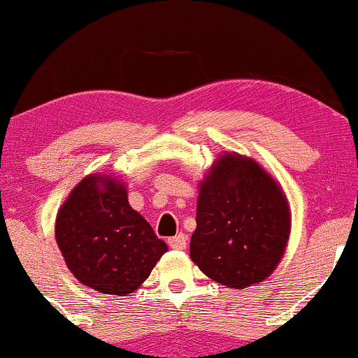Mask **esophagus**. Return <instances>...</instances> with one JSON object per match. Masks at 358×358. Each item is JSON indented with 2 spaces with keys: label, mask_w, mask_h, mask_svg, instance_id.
<instances>
[{
  "label": "esophagus",
  "mask_w": 358,
  "mask_h": 358,
  "mask_svg": "<svg viewBox=\"0 0 358 358\" xmlns=\"http://www.w3.org/2000/svg\"><path fill=\"white\" fill-rule=\"evenodd\" d=\"M168 244H170L171 249H178V250H183L185 248H187V236L185 234H176L175 237H170L168 239Z\"/></svg>",
  "instance_id": "34e87169"
}]
</instances>
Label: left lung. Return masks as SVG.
I'll use <instances>...</instances> for the list:
<instances>
[{"instance_id": "8db88e82", "label": "left lung", "mask_w": 358, "mask_h": 358, "mask_svg": "<svg viewBox=\"0 0 358 358\" xmlns=\"http://www.w3.org/2000/svg\"><path fill=\"white\" fill-rule=\"evenodd\" d=\"M289 237V207L254 159L220 156L200 185L192 261L213 281L244 289L276 269Z\"/></svg>"}]
</instances>
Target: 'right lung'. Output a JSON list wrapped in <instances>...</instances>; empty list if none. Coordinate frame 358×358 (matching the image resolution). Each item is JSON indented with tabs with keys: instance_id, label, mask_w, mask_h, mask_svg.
I'll use <instances>...</instances> for the list:
<instances>
[{
	"instance_id": "right-lung-1",
	"label": "right lung",
	"mask_w": 358,
	"mask_h": 358,
	"mask_svg": "<svg viewBox=\"0 0 358 358\" xmlns=\"http://www.w3.org/2000/svg\"><path fill=\"white\" fill-rule=\"evenodd\" d=\"M55 237L69 269L104 294L138 289L166 252L151 225L127 202L124 185L89 175L57 213Z\"/></svg>"
}]
</instances>
